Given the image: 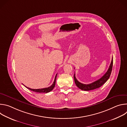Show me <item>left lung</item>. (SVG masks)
<instances>
[{"label":"left lung","instance_id":"8db88e82","mask_svg":"<svg viewBox=\"0 0 127 127\" xmlns=\"http://www.w3.org/2000/svg\"><path fill=\"white\" fill-rule=\"evenodd\" d=\"M113 64V58H112V61L109 68H108L107 72L104 74V75L102 77H101L99 79L90 84H85L80 83L77 80V79L75 77V74H74V79L76 86L80 89L82 90H85V91H88V90H94L100 87L104 83H105L106 81L108 79V78H110V76L111 75V72H112V70Z\"/></svg>","mask_w":127,"mask_h":127}]
</instances>
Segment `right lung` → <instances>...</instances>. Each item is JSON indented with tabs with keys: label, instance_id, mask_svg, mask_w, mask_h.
<instances>
[{
	"label": "right lung",
	"instance_id": "obj_1",
	"mask_svg": "<svg viewBox=\"0 0 127 127\" xmlns=\"http://www.w3.org/2000/svg\"><path fill=\"white\" fill-rule=\"evenodd\" d=\"M57 75V74L55 76V79H54V81L53 83L52 84V85H51L50 86H49L48 87L44 88H41V89H32V88H29V87H27L25 85V86L26 87H27V88H28L29 89L32 90V91L34 92H36V93H49L50 92L52 91V90L53 89V88H54V87H55V86Z\"/></svg>",
	"mask_w": 127,
	"mask_h": 127
}]
</instances>
